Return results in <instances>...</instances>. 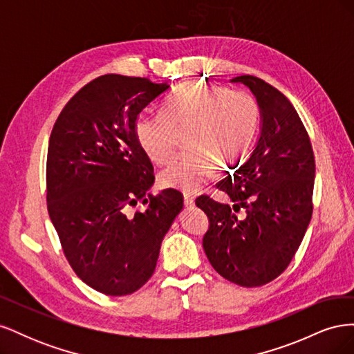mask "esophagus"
<instances>
[{
    "instance_id": "esophagus-1",
    "label": "esophagus",
    "mask_w": 354,
    "mask_h": 354,
    "mask_svg": "<svg viewBox=\"0 0 354 354\" xmlns=\"http://www.w3.org/2000/svg\"><path fill=\"white\" fill-rule=\"evenodd\" d=\"M183 199H185L186 207H194L195 205V195L194 194H185Z\"/></svg>"
}]
</instances>
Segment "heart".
Instances as JSON below:
<instances>
[{"instance_id":"heart-1","label":"heart","mask_w":354,"mask_h":354,"mask_svg":"<svg viewBox=\"0 0 354 354\" xmlns=\"http://www.w3.org/2000/svg\"><path fill=\"white\" fill-rule=\"evenodd\" d=\"M259 103L246 90L187 82L164 103L160 115H140L136 140L155 164L173 156L183 138L186 151L160 171L167 189L192 192L216 171L239 165L252 143Z\"/></svg>"}]
</instances>
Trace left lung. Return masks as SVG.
Here are the masks:
<instances>
[{
    "label": "left lung",
    "instance_id": "1",
    "mask_svg": "<svg viewBox=\"0 0 354 354\" xmlns=\"http://www.w3.org/2000/svg\"><path fill=\"white\" fill-rule=\"evenodd\" d=\"M257 97L261 133L251 156L217 187L233 208L207 195L196 199L209 227L202 245L224 279L252 288L276 279L291 263L313 212L315 155L306 127L285 95L266 81L242 75ZM245 209V217L236 212Z\"/></svg>",
    "mask_w": 354,
    "mask_h": 354
}]
</instances>
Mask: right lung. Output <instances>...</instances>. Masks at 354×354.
Returning a JSON list of instances; mask_svg holds the SVG:
<instances>
[{
	"label": "right lung",
	"instance_id": "1",
	"mask_svg": "<svg viewBox=\"0 0 354 354\" xmlns=\"http://www.w3.org/2000/svg\"><path fill=\"white\" fill-rule=\"evenodd\" d=\"M168 88L102 75L66 103L50 136L48 216L73 272L106 295L133 294L151 279L160 243L183 208L174 189L147 194L153 165L134 133L140 112ZM138 200L148 207L130 212Z\"/></svg>",
	"mask_w": 354,
	"mask_h": 354
}]
</instances>
